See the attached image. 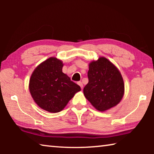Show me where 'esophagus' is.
<instances>
[{
	"mask_svg": "<svg viewBox=\"0 0 154 154\" xmlns=\"http://www.w3.org/2000/svg\"><path fill=\"white\" fill-rule=\"evenodd\" d=\"M77 83H78V85H79V86L81 87V88L83 89V83H82V82H78Z\"/></svg>",
	"mask_w": 154,
	"mask_h": 154,
	"instance_id": "1",
	"label": "esophagus"
}]
</instances>
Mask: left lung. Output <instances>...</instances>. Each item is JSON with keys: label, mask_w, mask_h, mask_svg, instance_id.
I'll return each instance as SVG.
<instances>
[{"label": "left lung", "mask_w": 154, "mask_h": 154, "mask_svg": "<svg viewBox=\"0 0 154 154\" xmlns=\"http://www.w3.org/2000/svg\"><path fill=\"white\" fill-rule=\"evenodd\" d=\"M88 83L83 94L90 103L104 111L120 102L124 92V81L118 69L105 58H99L89 65Z\"/></svg>", "instance_id": "obj_1"}]
</instances>
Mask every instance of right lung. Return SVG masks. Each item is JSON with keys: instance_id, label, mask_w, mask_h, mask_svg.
I'll return each instance as SVG.
<instances>
[{"instance_id": "right-lung-1", "label": "right lung", "mask_w": 154, "mask_h": 154, "mask_svg": "<svg viewBox=\"0 0 154 154\" xmlns=\"http://www.w3.org/2000/svg\"><path fill=\"white\" fill-rule=\"evenodd\" d=\"M62 62L56 58L46 60L31 75L29 90L35 102L50 113L60 112L81 90L79 85L62 72Z\"/></svg>"}]
</instances>
